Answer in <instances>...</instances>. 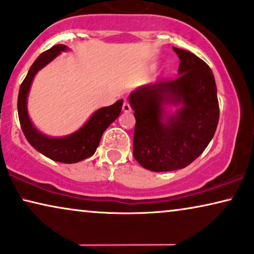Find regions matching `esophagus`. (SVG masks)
<instances>
[{
    "mask_svg": "<svg viewBox=\"0 0 254 254\" xmlns=\"http://www.w3.org/2000/svg\"><path fill=\"white\" fill-rule=\"evenodd\" d=\"M123 111L125 112V113H129V112H131V107L128 101H125L124 105H123Z\"/></svg>",
    "mask_w": 254,
    "mask_h": 254,
    "instance_id": "1",
    "label": "esophagus"
}]
</instances>
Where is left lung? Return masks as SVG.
I'll list each match as a JSON object with an SVG mask.
<instances>
[{
  "label": "left lung",
  "instance_id": "1",
  "mask_svg": "<svg viewBox=\"0 0 254 254\" xmlns=\"http://www.w3.org/2000/svg\"><path fill=\"white\" fill-rule=\"evenodd\" d=\"M173 49L181 61L179 77L144 85L129 95L136 120L133 155L156 173L182 169L195 161L211 141L219 120L211 68L191 52ZM169 103L183 106L168 116L164 106Z\"/></svg>",
  "mask_w": 254,
  "mask_h": 254
}]
</instances>
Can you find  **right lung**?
I'll use <instances>...</instances> for the list:
<instances>
[{"mask_svg": "<svg viewBox=\"0 0 254 254\" xmlns=\"http://www.w3.org/2000/svg\"><path fill=\"white\" fill-rule=\"evenodd\" d=\"M66 50V45L57 44L38 56V58L29 68L28 74L19 87L17 110L19 124L24 136L36 150L57 162L77 163L95 153L105 129L119 117L123 107V100H118L111 106L99 108L80 129L67 136L50 137L36 129L29 118L28 108H26V100H28L31 83L36 73L41 68L54 61L62 51Z\"/></svg>", "mask_w": 254, "mask_h": 254, "instance_id": "right-lung-1", "label": "right lung"}]
</instances>
